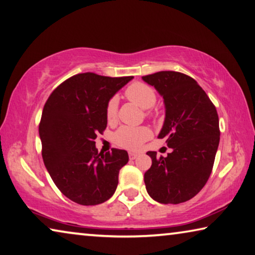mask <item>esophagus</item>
<instances>
[{"label":"esophagus","instance_id":"obj_1","mask_svg":"<svg viewBox=\"0 0 255 255\" xmlns=\"http://www.w3.org/2000/svg\"><path fill=\"white\" fill-rule=\"evenodd\" d=\"M137 156L139 155H137L136 152H128V157H130V159H132V160H134Z\"/></svg>","mask_w":255,"mask_h":255}]
</instances>
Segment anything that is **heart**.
I'll use <instances>...</instances> for the list:
<instances>
[{"label": "heart", "mask_w": 255, "mask_h": 255, "mask_svg": "<svg viewBox=\"0 0 255 255\" xmlns=\"http://www.w3.org/2000/svg\"><path fill=\"white\" fill-rule=\"evenodd\" d=\"M125 96L132 103L136 104L142 110H149L156 104V94L152 88L144 83H133L125 90ZM118 114V99L112 98L106 107V119L108 122H114ZM151 136V132L144 127L132 128L122 127L114 134V141L116 144L127 149L140 148L144 141Z\"/></svg>", "instance_id": "heart-1"}]
</instances>
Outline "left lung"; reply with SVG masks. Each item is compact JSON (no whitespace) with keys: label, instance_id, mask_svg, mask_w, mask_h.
<instances>
[{"label":"left lung","instance_id":"obj_1","mask_svg":"<svg viewBox=\"0 0 255 255\" xmlns=\"http://www.w3.org/2000/svg\"><path fill=\"white\" fill-rule=\"evenodd\" d=\"M155 87L165 105V120L158 134L172 152L157 158L144 173L148 194L159 203H182L197 195L209 178L219 145V119L216 107L199 83L175 71L142 77Z\"/></svg>","mask_w":255,"mask_h":255}]
</instances>
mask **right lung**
Segmentation results:
<instances>
[{
  "instance_id": "obj_1",
  "label": "right lung",
  "mask_w": 255,
  "mask_h": 255,
  "mask_svg": "<svg viewBox=\"0 0 255 255\" xmlns=\"http://www.w3.org/2000/svg\"><path fill=\"white\" fill-rule=\"evenodd\" d=\"M132 79L80 73L61 83L45 104L41 156L57 189L73 202L96 206L115 193L128 155L116 148L98 152L95 139L106 128L108 102Z\"/></svg>"
}]
</instances>
